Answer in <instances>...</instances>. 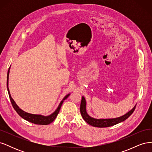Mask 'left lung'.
Masks as SVG:
<instances>
[{
  "mask_svg": "<svg viewBox=\"0 0 152 152\" xmlns=\"http://www.w3.org/2000/svg\"><path fill=\"white\" fill-rule=\"evenodd\" d=\"M136 106L131 110V111H129L127 113L125 114L122 117L110 119H96L93 117H91L87 113L86 99L84 97H82L80 103V110L82 118H83L84 120L87 124H89V125L97 127H107L116 125V124L126 120V119L130 115H131V114L134 112Z\"/></svg>",
  "mask_w": 152,
  "mask_h": 152,
  "instance_id": "1",
  "label": "left lung"
}]
</instances>
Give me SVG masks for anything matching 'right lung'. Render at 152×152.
Instances as JSON below:
<instances>
[{
  "mask_svg": "<svg viewBox=\"0 0 152 152\" xmlns=\"http://www.w3.org/2000/svg\"><path fill=\"white\" fill-rule=\"evenodd\" d=\"M9 73H10V68L8 70L7 72V86L8 87V79H9ZM7 91H8V94L9 96H10V99L11 100V104L12 105V107L16 110V112L18 113V114L19 115L20 117H21L23 118H24L25 120L28 121L30 122H31L35 124H39V125H48V124H50L53 122L54 119L56 118L57 117L58 114L59 112V110H60V108L61 107V105L64 102V100L66 99L69 96H70V94H67L65 98L63 99V100L61 102V103H59L58 108L56 109V111H55L51 115H50L49 116H42L40 115H34V114H30L28 113H26L24 111H23L22 110H21L19 107H18V105L15 103V101L12 99L11 98L10 93V90H9V88L7 87Z\"/></svg>",
  "mask_w": 152,
  "mask_h": 152,
  "instance_id": "obj_1",
  "label": "right lung"
}]
</instances>
